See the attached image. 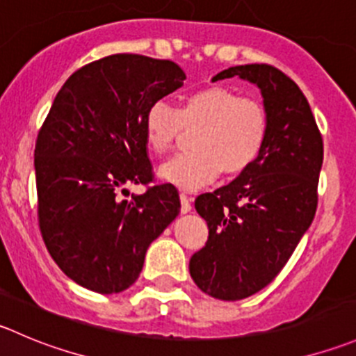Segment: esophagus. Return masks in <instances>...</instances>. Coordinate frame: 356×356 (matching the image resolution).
<instances>
[{"instance_id":"esophagus-1","label":"esophagus","mask_w":356,"mask_h":356,"mask_svg":"<svg viewBox=\"0 0 356 356\" xmlns=\"http://www.w3.org/2000/svg\"><path fill=\"white\" fill-rule=\"evenodd\" d=\"M179 196H181V212H182V213L191 212V209H193V205H191V196H189L188 193H184V191H182Z\"/></svg>"}]
</instances>
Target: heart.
<instances>
[{
  "mask_svg": "<svg viewBox=\"0 0 356 356\" xmlns=\"http://www.w3.org/2000/svg\"><path fill=\"white\" fill-rule=\"evenodd\" d=\"M184 125L198 127L193 136L195 149L172 156L158 172L170 184L196 189L220 170L236 175L252 167L264 149L270 118L257 99L241 97L227 86H207L189 92L179 109L163 99L146 109L147 147L158 154L168 151Z\"/></svg>",
  "mask_w": 356,
  "mask_h": 356,
  "instance_id": "b5f03b06",
  "label": "heart"
}]
</instances>
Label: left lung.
<instances>
[{
    "instance_id": "1",
    "label": "left lung",
    "mask_w": 356,
    "mask_h": 356,
    "mask_svg": "<svg viewBox=\"0 0 356 356\" xmlns=\"http://www.w3.org/2000/svg\"><path fill=\"white\" fill-rule=\"evenodd\" d=\"M234 76L257 85L270 130L252 167L195 200L209 240L193 254L189 273L205 294L222 301L255 294L287 264L315 217L323 161L315 116L287 74L268 64H245L224 69L212 81Z\"/></svg>"
}]
</instances>
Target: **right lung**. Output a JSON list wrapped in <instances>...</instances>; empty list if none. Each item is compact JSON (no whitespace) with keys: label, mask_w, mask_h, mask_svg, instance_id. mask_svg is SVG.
<instances>
[{"label":"right lung","mask_w":356,"mask_h":356,"mask_svg":"<svg viewBox=\"0 0 356 356\" xmlns=\"http://www.w3.org/2000/svg\"><path fill=\"white\" fill-rule=\"evenodd\" d=\"M175 62L116 54L69 76L34 147L38 220L57 266L99 294L129 289L151 241L179 216L172 184L123 200L130 184L153 182L144 113L182 86Z\"/></svg>","instance_id":"add662e5"}]
</instances>
